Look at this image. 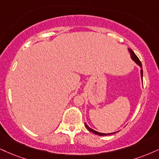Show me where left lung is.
Here are the masks:
<instances>
[{
  "label": "left lung",
  "mask_w": 159,
  "mask_h": 159,
  "mask_svg": "<svg viewBox=\"0 0 159 159\" xmlns=\"http://www.w3.org/2000/svg\"><path fill=\"white\" fill-rule=\"evenodd\" d=\"M128 51L129 52H130V57H131V59H132L134 61L136 62L137 65H139V66L141 67V77H142H142H143V70H142V63H141V61L139 60V59L138 58V57H137L136 54H135V53L133 52L132 49L131 48H128ZM143 83V82H142ZM85 126L86 128L88 129L89 131H91V133H93V134H95L97 135H99V136H107V135H111V134H116V132H114V133H111V134H102V133H99V132H97V131H96L94 130H93V129L90 128V127L88 126V125L85 123Z\"/></svg>",
  "instance_id": "8db88e82"
}]
</instances>
